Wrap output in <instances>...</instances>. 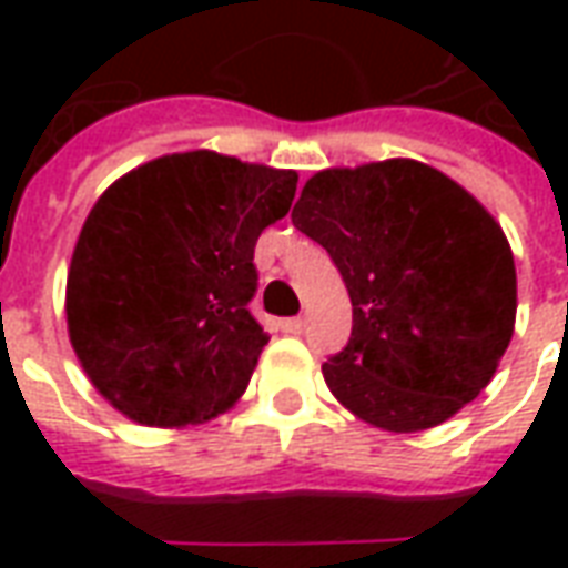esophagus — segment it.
Returning <instances> with one entry per match:
<instances>
[{
  "instance_id": "esophagus-1",
  "label": "esophagus",
  "mask_w": 568,
  "mask_h": 568,
  "mask_svg": "<svg viewBox=\"0 0 568 568\" xmlns=\"http://www.w3.org/2000/svg\"><path fill=\"white\" fill-rule=\"evenodd\" d=\"M280 328H283L285 334H301L304 332V320H301V316H295V320H283L280 322Z\"/></svg>"
}]
</instances>
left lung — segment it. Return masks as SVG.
<instances>
[{"label":"left lung","instance_id":"1","mask_svg":"<svg viewBox=\"0 0 568 568\" xmlns=\"http://www.w3.org/2000/svg\"><path fill=\"white\" fill-rule=\"evenodd\" d=\"M344 276L349 344L322 365L334 398L383 432L440 426L511 344L517 273L499 222L410 158L322 170L292 210Z\"/></svg>","mask_w":568,"mask_h":568}]
</instances>
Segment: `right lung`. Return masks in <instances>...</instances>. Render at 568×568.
I'll return each mask as SVG.
<instances>
[{"label":"right lung","instance_id":"1","mask_svg":"<svg viewBox=\"0 0 568 568\" xmlns=\"http://www.w3.org/2000/svg\"><path fill=\"white\" fill-rule=\"evenodd\" d=\"M295 170L182 151L105 187L67 280L72 349L97 393L142 426L219 417L271 341L248 301L255 243L295 200Z\"/></svg>","mask_w":568,"mask_h":568}]
</instances>
